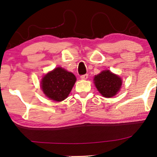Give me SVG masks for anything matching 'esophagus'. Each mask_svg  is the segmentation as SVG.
<instances>
[{
  "label": "esophagus",
  "instance_id": "34e87169",
  "mask_svg": "<svg viewBox=\"0 0 157 157\" xmlns=\"http://www.w3.org/2000/svg\"><path fill=\"white\" fill-rule=\"evenodd\" d=\"M88 77H89V75L84 74V75H82V76H81V78L83 79V80H86V79L88 78Z\"/></svg>",
  "mask_w": 157,
  "mask_h": 157
}]
</instances>
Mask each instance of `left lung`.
Masks as SVG:
<instances>
[{
	"label": "left lung",
	"mask_w": 157,
	"mask_h": 157,
	"mask_svg": "<svg viewBox=\"0 0 157 157\" xmlns=\"http://www.w3.org/2000/svg\"><path fill=\"white\" fill-rule=\"evenodd\" d=\"M94 84L98 92L106 98H111L120 91L122 80L109 70H104L94 76Z\"/></svg>",
	"instance_id": "8db88e82"
}]
</instances>
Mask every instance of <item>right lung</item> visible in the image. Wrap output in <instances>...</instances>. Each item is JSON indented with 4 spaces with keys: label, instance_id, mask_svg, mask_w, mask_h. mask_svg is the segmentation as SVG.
Segmentation results:
<instances>
[{
    "label": "right lung",
    "instance_id": "right-lung-1",
    "mask_svg": "<svg viewBox=\"0 0 157 157\" xmlns=\"http://www.w3.org/2000/svg\"><path fill=\"white\" fill-rule=\"evenodd\" d=\"M76 78L74 74L57 67L42 78L40 86L45 96L55 101H62L69 95Z\"/></svg>",
    "mask_w": 157,
    "mask_h": 157
}]
</instances>
